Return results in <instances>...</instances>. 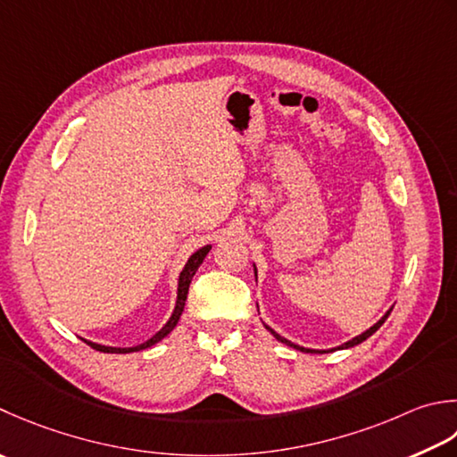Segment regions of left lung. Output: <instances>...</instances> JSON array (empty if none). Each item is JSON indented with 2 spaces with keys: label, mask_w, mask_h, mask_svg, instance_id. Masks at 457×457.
Segmentation results:
<instances>
[{
  "label": "left lung",
  "mask_w": 457,
  "mask_h": 457,
  "mask_svg": "<svg viewBox=\"0 0 457 457\" xmlns=\"http://www.w3.org/2000/svg\"><path fill=\"white\" fill-rule=\"evenodd\" d=\"M255 277H257V271H255ZM392 311V309H390ZM390 311H386V315H384L380 320H378V323H374L369 330H364V333L362 335H359V337H354L353 338V341H348V343H345V345H341V346H337V348H328V351H315V348H305V346H299V345H295V343H291V341H287V338H285V337H281V335H277L275 333V330L271 328V327H267L265 325V328L267 330H270V333L277 338V341H281V343H285V345H289V346H293V348H297V351H301V353H320V354H323V353H333V351H343V348H351V346H356V345H361L362 341H366V338H369L370 335H374V333H377V330L384 325V320H386L388 319V315H390Z\"/></svg>",
  "instance_id": "obj_1"
}]
</instances>
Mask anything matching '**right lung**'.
<instances>
[{
    "label": "right lung",
    "mask_w": 457,
    "mask_h": 457,
    "mask_svg": "<svg viewBox=\"0 0 457 457\" xmlns=\"http://www.w3.org/2000/svg\"><path fill=\"white\" fill-rule=\"evenodd\" d=\"M212 245H204L202 249H198V252L192 253L190 259H187V263L184 265V270L180 273V279H178V297H176V307L172 311V317L168 319V323L158 330V333L148 338L146 343L142 345H137V346H129V348H120V346H104V345H98V343H93V341H83L95 348V351L98 353H112V354H127V353H138V351H145V348H150L152 345H156L162 341L164 337H168L170 333H172V328L178 325V320H180V315L184 311V305H186V297H187V289H190V283H192V277L195 275V271H198V267L202 265V262L205 259V255L210 253Z\"/></svg>",
    "instance_id": "obj_1"
}]
</instances>
